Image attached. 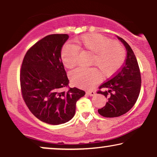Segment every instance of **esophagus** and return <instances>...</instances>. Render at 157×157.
I'll return each mask as SVG.
<instances>
[{
	"label": "esophagus",
	"mask_w": 157,
	"mask_h": 157,
	"mask_svg": "<svg viewBox=\"0 0 157 157\" xmlns=\"http://www.w3.org/2000/svg\"><path fill=\"white\" fill-rule=\"evenodd\" d=\"M87 93L89 94L90 96H94L95 94V92L94 91H87Z\"/></svg>",
	"instance_id": "34e87169"
}]
</instances>
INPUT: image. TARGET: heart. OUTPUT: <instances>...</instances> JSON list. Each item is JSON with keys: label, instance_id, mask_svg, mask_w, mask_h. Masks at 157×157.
<instances>
[{"label": "heart", "instance_id": "1", "mask_svg": "<svg viewBox=\"0 0 157 157\" xmlns=\"http://www.w3.org/2000/svg\"><path fill=\"white\" fill-rule=\"evenodd\" d=\"M79 52L91 55L90 65L95 68H78L70 72L72 84L82 88H91L100 73L103 78L115 74L124 63L126 51L122 43L110 40L109 37L98 33L84 34L74 40V45H67L63 48L61 58L63 65L72 69L78 65Z\"/></svg>", "mask_w": 157, "mask_h": 157}]
</instances>
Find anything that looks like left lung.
Masks as SVG:
<instances>
[{
    "instance_id": "left-lung-1",
    "label": "left lung",
    "mask_w": 157,
    "mask_h": 157,
    "mask_svg": "<svg viewBox=\"0 0 157 157\" xmlns=\"http://www.w3.org/2000/svg\"><path fill=\"white\" fill-rule=\"evenodd\" d=\"M118 38L127 49L125 63L111 79L101 84L97 92L107 99L105 107L98 109L99 114L105 117H120L129 111L137 100L141 89L140 70L135 55L124 40Z\"/></svg>"
}]
</instances>
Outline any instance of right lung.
<instances>
[{
  "label": "right lung",
  "instance_id": "1",
  "mask_svg": "<svg viewBox=\"0 0 157 157\" xmlns=\"http://www.w3.org/2000/svg\"><path fill=\"white\" fill-rule=\"evenodd\" d=\"M68 37L67 34H52L40 40L26 52L20 71L25 105L35 117L49 124H60L71 120L77 101L85 94L76 87L63 91L69 79L61 50Z\"/></svg>",
  "mask_w": 157,
  "mask_h": 157
}]
</instances>
